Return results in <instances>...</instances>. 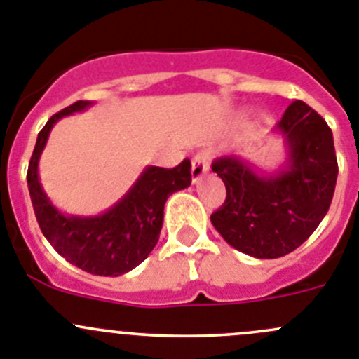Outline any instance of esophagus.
<instances>
[{"label":"esophagus","instance_id":"obj_1","mask_svg":"<svg viewBox=\"0 0 359 359\" xmlns=\"http://www.w3.org/2000/svg\"><path fill=\"white\" fill-rule=\"evenodd\" d=\"M207 170H209V161H207V157L203 154L195 156L193 164H191V180H193V184L200 182L205 177Z\"/></svg>","mask_w":359,"mask_h":359}]
</instances>
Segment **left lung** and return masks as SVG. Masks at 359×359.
Wrapping results in <instances>:
<instances>
[{
  "label": "left lung",
  "mask_w": 359,
  "mask_h": 359,
  "mask_svg": "<svg viewBox=\"0 0 359 359\" xmlns=\"http://www.w3.org/2000/svg\"><path fill=\"white\" fill-rule=\"evenodd\" d=\"M274 133L289 154L278 172L262 173L237 156L212 163L226 198L210 221L230 246L255 259H278L299 248L326 216L337 186L333 133L319 113L294 100Z\"/></svg>",
  "instance_id": "1"
}]
</instances>
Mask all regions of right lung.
I'll return each mask as SVG.
<instances>
[{
    "mask_svg": "<svg viewBox=\"0 0 359 359\" xmlns=\"http://www.w3.org/2000/svg\"><path fill=\"white\" fill-rule=\"evenodd\" d=\"M93 102L78 100L53 115L39 133L28 166V189L43 237L72 266L97 276L129 273L150 255L159 241L164 203L191 184V163L168 170L147 166L113 207L99 216H70L56 209L39 177V159L53 126L63 116L85 111Z\"/></svg>",
    "mask_w": 359,
    "mask_h": 359,
    "instance_id": "right-lung-1",
    "label": "right lung"
}]
</instances>
